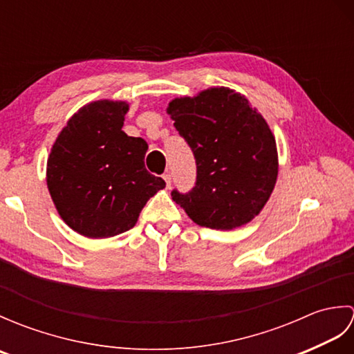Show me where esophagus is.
<instances>
[{"label": "esophagus", "mask_w": 354, "mask_h": 354, "mask_svg": "<svg viewBox=\"0 0 354 354\" xmlns=\"http://www.w3.org/2000/svg\"><path fill=\"white\" fill-rule=\"evenodd\" d=\"M162 178H164L165 184H167V187H170V184H171V175H170V173H164Z\"/></svg>", "instance_id": "1"}]
</instances>
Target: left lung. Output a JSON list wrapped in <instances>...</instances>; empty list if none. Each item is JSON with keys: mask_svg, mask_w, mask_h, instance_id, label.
Instances as JSON below:
<instances>
[{"mask_svg": "<svg viewBox=\"0 0 354 354\" xmlns=\"http://www.w3.org/2000/svg\"><path fill=\"white\" fill-rule=\"evenodd\" d=\"M196 158V185L171 199L201 227L234 230L266 205L277 183L274 133L245 95L225 86L176 97L167 106Z\"/></svg>", "mask_w": 354, "mask_h": 354, "instance_id": "8db88e82", "label": "left lung"}]
</instances>
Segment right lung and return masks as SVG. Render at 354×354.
<instances>
[{
	"instance_id": "obj_1",
	"label": "right lung",
	"mask_w": 354,
	"mask_h": 354,
	"mask_svg": "<svg viewBox=\"0 0 354 354\" xmlns=\"http://www.w3.org/2000/svg\"><path fill=\"white\" fill-rule=\"evenodd\" d=\"M129 103L97 100L82 106L57 135L47 161V187L59 216L89 239L133 228L162 178L145 167L147 142L122 127Z\"/></svg>"
}]
</instances>
